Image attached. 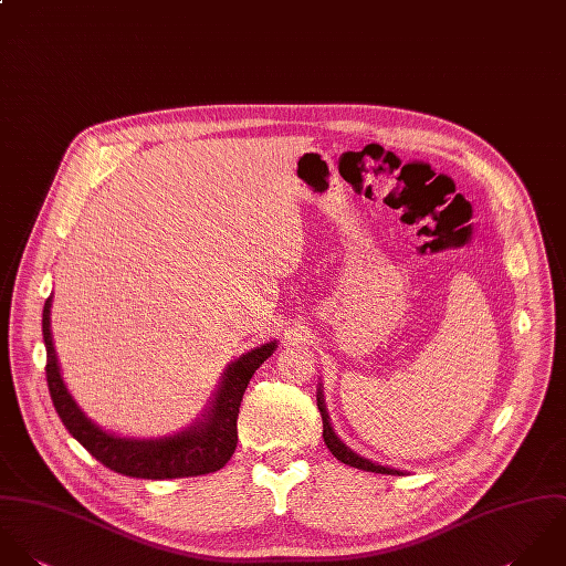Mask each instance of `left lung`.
Instances as JSON below:
<instances>
[{"label":"left lung","instance_id":"1","mask_svg":"<svg viewBox=\"0 0 566 566\" xmlns=\"http://www.w3.org/2000/svg\"><path fill=\"white\" fill-rule=\"evenodd\" d=\"M317 407L322 411V420H324V442L326 447L331 449V452L352 468H358V470H365V472H378V474H405L402 470H396V468H389V465H380V463H374L360 454L352 451L347 444L340 442L339 436L335 433L333 424H331V416H328V409H326V400H324V385L319 382L317 387Z\"/></svg>","mask_w":566,"mask_h":566}]
</instances>
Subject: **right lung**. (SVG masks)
Segmentation results:
<instances>
[{
  "label": "right lung",
  "instance_id": "obj_1",
  "mask_svg": "<svg viewBox=\"0 0 566 566\" xmlns=\"http://www.w3.org/2000/svg\"><path fill=\"white\" fill-rule=\"evenodd\" d=\"M50 308L52 295L43 306V343L48 352L45 376L54 409L74 440H78L101 463H105L114 472L137 479L199 476L217 472L226 465L238 444L235 422L242 394L253 371L275 352L277 340H269L231 360L201 418H197L184 431L150 440L122 438L92 422V418L85 416V411L70 394L61 376V365L54 349Z\"/></svg>",
  "mask_w": 566,
  "mask_h": 566
}]
</instances>
